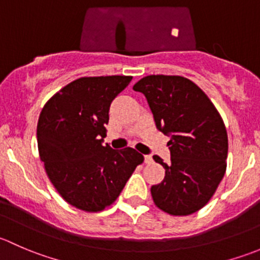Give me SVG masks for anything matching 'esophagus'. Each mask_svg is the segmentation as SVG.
Wrapping results in <instances>:
<instances>
[{"label":"esophagus","instance_id":"obj_1","mask_svg":"<svg viewBox=\"0 0 260 260\" xmlns=\"http://www.w3.org/2000/svg\"><path fill=\"white\" fill-rule=\"evenodd\" d=\"M152 156L151 154H145V164H152Z\"/></svg>","mask_w":260,"mask_h":260}]
</instances>
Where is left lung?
I'll return each instance as SVG.
<instances>
[{
	"instance_id": "1",
	"label": "left lung",
	"mask_w": 260,
	"mask_h": 260,
	"mask_svg": "<svg viewBox=\"0 0 260 260\" xmlns=\"http://www.w3.org/2000/svg\"><path fill=\"white\" fill-rule=\"evenodd\" d=\"M145 94L157 129L170 136L171 162L151 187L158 209L175 216L200 210L226 171L228 133L212 102L193 81L179 75H148L133 85Z\"/></svg>"
}]
</instances>
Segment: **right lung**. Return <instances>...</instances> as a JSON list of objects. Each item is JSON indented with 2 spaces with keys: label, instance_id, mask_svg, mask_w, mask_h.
Here are the masks:
<instances>
[{
  "label": "right lung",
  "instance_id": "obj_1",
  "mask_svg": "<svg viewBox=\"0 0 260 260\" xmlns=\"http://www.w3.org/2000/svg\"><path fill=\"white\" fill-rule=\"evenodd\" d=\"M132 77H85L49 99L38 122V147L46 175L62 199L88 212L112 205L143 156L103 146L109 107Z\"/></svg>",
  "mask_w": 260,
  "mask_h": 260
}]
</instances>
